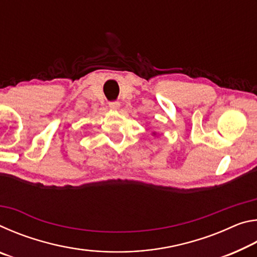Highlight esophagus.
I'll return each instance as SVG.
<instances>
[{"instance_id": "1", "label": "esophagus", "mask_w": 257, "mask_h": 257, "mask_svg": "<svg viewBox=\"0 0 257 257\" xmlns=\"http://www.w3.org/2000/svg\"><path fill=\"white\" fill-rule=\"evenodd\" d=\"M110 107L112 108V110H118V108L120 107V103L118 101H114V102H110Z\"/></svg>"}]
</instances>
